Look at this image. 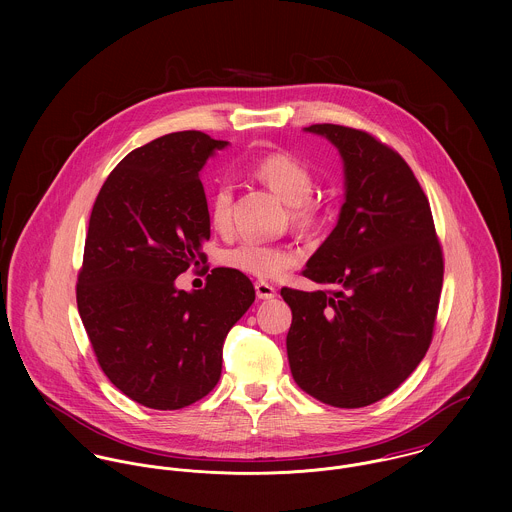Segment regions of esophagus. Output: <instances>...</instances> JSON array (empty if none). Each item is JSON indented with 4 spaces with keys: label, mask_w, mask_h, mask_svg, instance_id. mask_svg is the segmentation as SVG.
I'll return each mask as SVG.
<instances>
[{
    "label": "esophagus",
    "mask_w": 512,
    "mask_h": 512,
    "mask_svg": "<svg viewBox=\"0 0 512 512\" xmlns=\"http://www.w3.org/2000/svg\"><path fill=\"white\" fill-rule=\"evenodd\" d=\"M254 288H256L258 299H272V297H276V288L270 286L268 282H256Z\"/></svg>",
    "instance_id": "34e87169"
}]
</instances>
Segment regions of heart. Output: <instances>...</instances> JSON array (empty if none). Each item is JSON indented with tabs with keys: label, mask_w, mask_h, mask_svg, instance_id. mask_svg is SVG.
<instances>
[{
	"label": "heart",
	"mask_w": 512,
	"mask_h": 512,
	"mask_svg": "<svg viewBox=\"0 0 512 512\" xmlns=\"http://www.w3.org/2000/svg\"><path fill=\"white\" fill-rule=\"evenodd\" d=\"M254 175L270 187L286 205L295 224L311 226L319 217V203L311 199L313 173L290 153H270L256 161ZM211 220L217 230H226L232 220V189L220 185L211 199ZM297 256L288 246L266 244L258 240H242L220 254V262L240 274L260 280L282 278Z\"/></svg>",
	"instance_id": "b5f03b06"
}]
</instances>
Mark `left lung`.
Returning <instances> with one entry per match:
<instances>
[{
  "mask_svg": "<svg viewBox=\"0 0 512 512\" xmlns=\"http://www.w3.org/2000/svg\"><path fill=\"white\" fill-rule=\"evenodd\" d=\"M337 147L345 203L307 260L315 292L284 288L286 347L295 384L335 408H363L394 392L432 343L443 256L428 197L408 163L370 134L313 124Z\"/></svg>",
  "mask_w": 512,
  "mask_h": 512,
  "instance_id": "8db88e82",
  "label": "left lung"
}]
</instances>
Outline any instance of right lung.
Masks as SVG:
<instances>
[{"label": "right lung", "instance_id": "right-lung-1", "mask_svg": "<svg viewBox=\"0 0 512 512\" xmlns=\"http://www.w3.org/2000/svg\"><path fill=\"white\" fill-rule=\"evenodd\" d=\"M226 146L189 130L138 147L90 213L78 313L110 382L153 410L185 408L217 386L224 339L256 297L232 268H215L203 290L175 286L205 262L211 217L199 175Z\"/></svg>", "mask_w": 512, "mask_h": 512}]
</instances>
